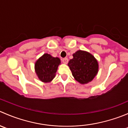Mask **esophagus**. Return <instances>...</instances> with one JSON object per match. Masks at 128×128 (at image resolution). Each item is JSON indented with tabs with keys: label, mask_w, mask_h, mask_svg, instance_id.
Segmentation results:
<instances>
[{
	"label": "esophagus",
	"mask_w": 128,
	"mask_h": 128,
	"mask_svg": "<svg viewBox=\"0 0 128 128\" xmlns=\"http://www.w3.org/2000/svg\"><path fill=\"white\" fill-rule=\"evenodd\" d=\"M62 62L64 63V64H68V58H64V59H62Z\"/></svg>",
	"instance_id": "esophagus-1"
}]
</instances>
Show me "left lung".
<instances>
[{
    "label": "left lung",
    "mask_w": 128,
    "mask_h": 128,
    "mask_svg": "<svg viewBox=\"0 0 128 128\" xmlns=\"http://www.w3.org/2000/svg\"><path fill=\"white\" fill-rule=\"evenodd\" d=\"M68 63L75 80L81 84L91 82L98 72V62L90 52L78 50Z\"/></svg>",
    "instance_id": "left-lung-1"
}]
</instances>
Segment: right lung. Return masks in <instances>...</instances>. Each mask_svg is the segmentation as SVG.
Listing matches in <instances>:
<instances>
[{
	"instance_id": "right-lung-1",
	"label": "right lung",
	"mask_w": 128,
	"mask_h": 128,
	"mask_svg": "<svg viewBox=\"0 0 128 128\" xmlns=\"http://www.w3.org/2000/svg\"><path fill=\"white\" fill-rule=\"evenodd\" d=\"M60 64L59 58L45 53L36 61L34 70L38 78L44 83H49L56 76L58 66Z\"/></svg>"
}]
</instances>
